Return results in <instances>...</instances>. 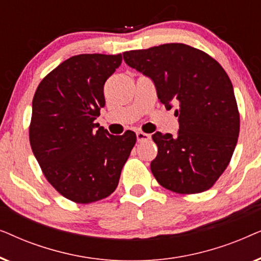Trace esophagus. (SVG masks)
Wrapping results in <instances>:
<instances>
[{"instance_id": "1", "label": "esophagus", "mask_w": 261, "mask_h": 261, "mask_svg": "<svg viewBox=\"0 0 261 261\" xmlns=\"http://www.w3.org/2000/svg\"><path fill=\"white\" fill-rule=\"evenodd\" d=\"M137 139H138L139 142L148 141L149 139H151V135L147 134V133H144V132H138V133H137Z\"/></svg>"}]
</instances>
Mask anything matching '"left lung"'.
Here are the masks:
<instances>
[{
  "instance_id": "8db88e82",
  "label": "left lung",
  "mask_w": 261,
  "mask_h": 261,
  "mask_svg": "<svg viewBox=\"0 0 261 261\" xmlns=\"http://www.w3.org/2000/svg\"><path fill=\"white\" fill-rule=\"evenodd\" d=\"M127 65L155 85L167 109L176 103L177 137L152 135L158 154L151 171L158 183L177 194H198L227 169L238 142L240 115L231 82L205 52L185 44H164L123 53Z\"/></svg>"
}]
</instances>
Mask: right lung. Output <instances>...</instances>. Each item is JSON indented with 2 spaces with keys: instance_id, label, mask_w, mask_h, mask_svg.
Instances as JSON below:
<instances>
[{
  "instance_id": "right-lung-1",
  "label": "right lung",
  "mask_w": 261,
  "mask_h": 261,
  "mask_svg": "<svg viewBox=\"0 0 261 261\" xmlns=\"http://www.w3.org/2000/svg\"><path fill=\"white\" fill-rule=\"evenodd\" d=\"M121 63V55L73 56L34 94L32 151L48 183L72 202L87 204L113 194L137 141L134 132L112 135L95 123L106 105V81Z\"/></svg>"
}]
</instances>
